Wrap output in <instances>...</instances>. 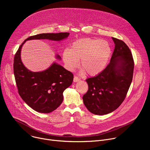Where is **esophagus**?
I'll use <instances>...</instances> for the list:
<instances>
[{"label":"esophagus","instance_id":"1","mask_svg":"<svg viewBox=\"0 0 150 150\" xmlns=\"http://www.w3.org/2000/svg\"><path fill=\"white\" fill-rule=\"evenodd\" d=\"M79 81H80V79L78 76H75L74 78V82H78Z\"/></svg>","mask_w":150,"mask_h":150}]
</instances>
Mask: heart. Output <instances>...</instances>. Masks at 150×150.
I'll list each match as a JSON object with an SVG mask.
<instances>
[{
  "mask_svg": "<svg viewBox=\"0 0 150 150\" xmlns=\"http://www.w3.org/2000/svg\"><path fill=\"white\" fill-rule=\"evenodd\" d=\"M111 53V47L108 41L98 38H82L74 41L70 50H64L63 59L71 71L78 67V60L81 59L82 73L93 76L104 70Z\"/></svg>",
  "mask_w": 150,
  "mask_h": 150,
  "instance_id": "obj_1",
  "label": "heart"
}]
</instances>
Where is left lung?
<instances>
[{
	"label": "left lung",
	"instance_id": "1",
	"mask_svg": "<svg viewBox=\"0 0 150 150\" xmlns=\"http://www.w3.org/2000/svg\"><path fill=\"white\" fill-rule=\"evenodd\" d=\"M115 49L107 67L94 77L87 78L88 90L82 99L92 113L104 115L117 109L124 101L133 77L134 62L125 42L112 37Z\"/></svg>",
	"mask_w": 150,
	"mask_h": 150
}]
</instances>
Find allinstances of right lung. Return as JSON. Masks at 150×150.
<instances>
[{
    "label": "right lung",
    "mask_w": 150,
    "mask_h": 150,
    "mask_svg": "<svg viewBox=\"0 0 150 150\" xmlns=\"http://www.w3.org/2000/svg\"><path fill=\"white\" fill-rule=\"evenodd\" d=\"M69 35V33H59L31 36L23 42L15 55L13 73L18 93L24 102L37 112L49 113L58 108L63 100V91L72 83L74 75L56 62L46 70L32 72L21 60V49L28 40L47 39L60 41ZM55 57L61 59L58 54Z\"/></svg>",
    "instance_id": "right-lung-1"
}]
</instances>
